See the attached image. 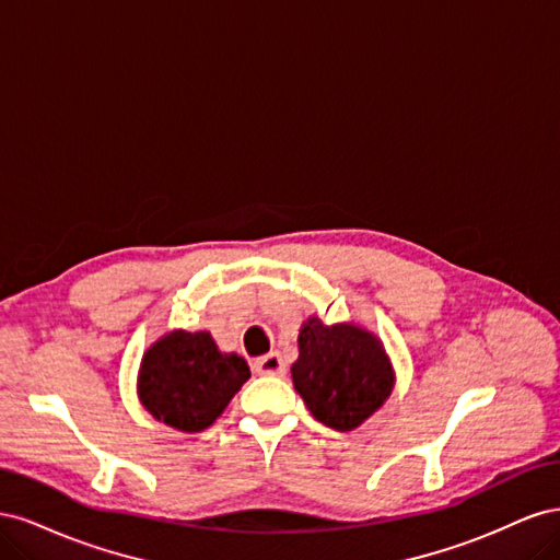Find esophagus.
Instances as JSON below:
<instances>
[{"mask_svg":"<svg viewBox=\"0 0 560 560\" xmlns=\"http://www.w3.org/2000/svg\"><path fill=\"white\" fill-rule=\"evenodd\" d=\"M252 366L261 376H284V362L278 352H268L264 358H257Z\"/></svg>","mask_w":560,"mask_h":560,"instance_id":"obj_1","label":"esophagus"}]
</instances>
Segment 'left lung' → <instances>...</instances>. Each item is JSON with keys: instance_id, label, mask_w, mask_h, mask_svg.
Returning a JSON list of instances; mask_svg holds the SVG:
<instances>
[{"instance_id": "left-lung-1", "label": "left lung", "mask_w": 560, "mask_h": 560, "mask_svg": "<svg viewBox=\"0 0 560 560\" xmlns=\"http://www.w3.org/2000/svg\"><path fill=\"white\" fill-rule=\"evenodd\" d=\"M292 378L311 413L338 432L362 425L393 393V366L378 338L352 325L327 327L317 317L299 334Z\"/></svg>"}]
</instances>
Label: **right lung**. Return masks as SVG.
Listing matches in <instances>:
<instances>
[{"label":"right lung","mask_w":560,"mask_h":560,"mask_svg":"<svg viewBox=\"0 0 560 560\" xmlns=\"http://www.w3.org/2000/svg\"><path fill=\"white\" fill-rule=\"evenodd\" d=\"M247 378V362L219 352L208 331H173L144 352L138 393L144 409L165 425L200 432Z\"/></svg>","instance_id":"right-lung-1"}]
</instances>
